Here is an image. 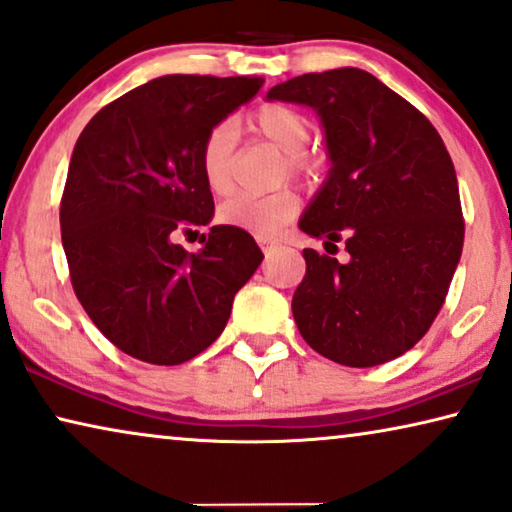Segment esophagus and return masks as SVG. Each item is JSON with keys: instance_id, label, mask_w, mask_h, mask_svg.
Listing matches in <instances>:
<instances>
[{"instance_id": "34e87169", "label": "esophagus", "mask_w": 512, "mask_h": 512, "mask_svg": "<svg viewBox=\"0 0 512 512\" xmlns=\"http://www.w3.org/2000/svg\"><path fill=\"white\" fill-rule=\"evenodd\" d=\"M258 244H261V249H263L265 256H270L272 251H277L281 247V242L272 240V238H258Z\"/></svg>"}]
</instances>
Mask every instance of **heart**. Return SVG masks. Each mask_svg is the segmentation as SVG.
<instances>
[{
	"instance_id": "b5f03b06",
	"label": "heart",
	"mask_w": 512,
	"mask_h": 512,
	"mask_svg": "<svg viewBox=\"0 0 512 512\" xmlns=\"http://www.w3.org/2000/svg\"><path fill=\"white\" fill-rule=\"evenodd\" d=\"M249 129L265 143L284 152L281 177H293L307 187H316L325 175V159L305 147L311 138V122L307 115L281 103H265L249 115ZM233 124L219 122L205 133L198 166H201L207 189L217 196L233 191ZM300 196L293 189H279L268 196H233L219 205L217 219L221 224L242 228L256 238H270L298 217Z\"/></svg>"
}]
</instances>
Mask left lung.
<instances>
[{"label":"left lung","instance_id":"obj_1","mask_svg":"<svg viewBox=\"0 0 512 512\" xmlns=\"http://www.w3.org/2000/svg\"><path fill=\"white\" fill-rule=\"evenodd\" d=\"M268 99L316 108L332 159L328 182L300 221L335 247L330 257L302 251L307 272L291 305L300 335L346 367L399 358L432 328L462 256L457 175L439 131L351 66L291 78ZM342 237L348 262L334 258Z\"/></svg>","mask_w":512,"mask_h":512}]
</instances>
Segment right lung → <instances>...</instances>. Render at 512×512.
<instances>
[{"instance_id":"right-lung-1","label":"right lung","mask_w":512,"mask_h":512,"mask_svg":"<svg viewBox=\"0 0 512 512\" xmlns=\"http://www.w3.org/2000/svg\"><path fill=\"white\" fill-rule=\"evenodd\" d=\"M263 78L164 76L110 101L73 147L59 226L71 286L92 323L131 358L180 365L226 328L233 298L263 261L242 228L212 226L201 254L175 244L205 226L212 191L205 133Z\"/></svg>"}]
</instances>
